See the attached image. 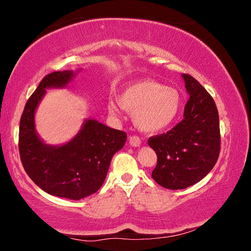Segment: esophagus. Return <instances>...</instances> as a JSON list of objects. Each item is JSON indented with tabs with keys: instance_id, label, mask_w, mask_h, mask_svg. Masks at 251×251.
I'll list each match as a JSON object with an SVG mask.
<instances>
[{
	"instance_id": "34e87169",
	"label": "esophagus",
	"mask_w": 251,
	"mask_h": 251,
	"mask_svg": "<svg viewBox=\"0 0 251 251\" xmlns=\"http://www.w3.org/2000/svg\"><path fill=\"white\" fill-rule=\"evenodd\" d=\"M128 143H130V146L133 148H138L140 147L141 144V140L137 136H131L130 138H128Z\"/></svg>"
}]
</instances>
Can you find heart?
I'll use <instances>...</instances> for the list:
<instances>
[{"label": "heart", "mask_w": 251, "mask_h": 251, "mask_svg": "<svg viewBox=\"0 0 251 251\" xmlns=\"http://www.w3.org/2000/svg\"><path fill=\"white\" fill-rule=\"evenodd\" d=\"M182 105L176 89L164 87L150 78L128 82L118 93L117 100L110 98L108 111L119 117L121 110L133 112L134 125L144 133H157L169 127L178 117Z\"/></svg>", "instance_id": "heart-1"}]
</instances>
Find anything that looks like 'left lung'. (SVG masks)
Wrapping results in <instances>:
<instances>
[{
    "instance_id": "left-lung-1",
    "label": "left lung",
    "mask_w": 251,
    "mask_h": 251,
    "mask_svg": "<svg viewBox=\"0 0 251 251\" xmlns=\"http://www.w3.org/2000/svg\"><path fill=\"white\" fill-rule=\"evenodd\" d=\"M189 95L183 120L166 134L151 137L157 154L151 177L169 189H183L202 180L220 154V123L216 103L198 80L182 74Z\"/></svg>"
}]
</instances>
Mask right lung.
I'll return each mask as SVG.
<instances>
[{"label": "right lung", "mask_w": 251, "mask_h": 251, "mask_svg": "<svg viewBox=\"0 0 251 251\" xmlns=\"http://www.w3.org/2000/svg\"><path fill=\"white\" fill-rule=\"evenodd\" d=\"M77 71L48 74L28 100L20 121L19 150L23 166L34 183L52 196L80 200L103 184L114 154L124 148L126 134L93 118H86L68 142H45L36 132L35 112L48 89H64Z\"/></svg>", "instance_id": "right-lung-1"}]
</instances>
